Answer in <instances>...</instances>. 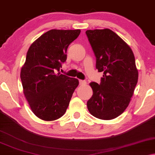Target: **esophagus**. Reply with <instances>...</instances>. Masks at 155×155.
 I'll list each match as a JSON object with an SVG mask.
<instances>
[{"label":"esophagus","instance_id":"esophagus-1","mask_svg":"<svg viewBox=\"0 0 155 155\" xmlns=\"http://www.w3.org/2000/svg\"><path fill=\"white\" fill-rule=\"evenodd\" d=\"M79 82H80V85H84L87 84V82H86L85 80H79Z\"/></svg>","mask_w":155,"mask_h":155}]
</instances>
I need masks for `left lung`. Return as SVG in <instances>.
Wrapping results in <instances>:
<instances>
[{"instance_id": "1", "label": "left lung", "mask_w": 155, "mask_h": 155, "mask_svg": "<svg viewBox=\"0 0 155 155\" xmlns=\"http://www.w3.org/2000/svg\"><path fill=\"white\" fill-rule=\"evenodd\" d=\"M86 35L103 73L101 83H90L93 96L87 101L89 112L102 120L120 116L129 105L138 82V70L130 47L109 29L89 30Z\"/></svg>"}]
</instances>
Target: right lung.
<instances>
[{"instance_id": "1", "label": "right lung", "mask_w": 155, "mask_h": 155, "mask_svg": "<svg viewBox=\"0 0 155 155\" xmlns=\"http://www.w3.org/2000/svg\"><path fill=\"white\" fill-rule=\"evenodd\" d=\"M80 30H51L28 49L21 68L23 94L32 112L44 120L65 114L79 81L59 72L67 58V48Z\"/></svg>"}]
</instances>
